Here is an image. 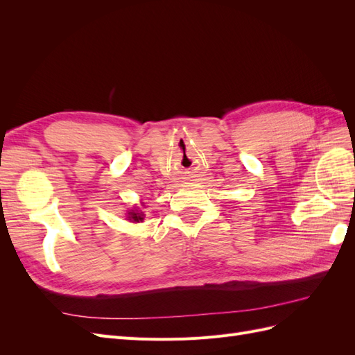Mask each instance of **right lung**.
<instances>
[{
    "mask_svg": "<svg viewBox=\"0 0 355 355\" xmlns=\"http://www.w3.org/2000/svg\"><path fill=\"white\" fill-rule=\"evenodd\" d=\"M130 219H132V220H135V222H139V220H142V219H144V214H142V213L132 211V216H130Z\"/></svg>",
    "mask_w": 355,
    "mask_h": 355,
    "instance_id": "1",
    "label": "right lung"
}]
</instances>
